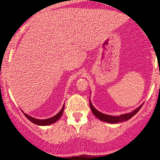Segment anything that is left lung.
<instances>
[{"label": "left lung", "instance_id": "8db88e82", "mask_svg": "<svg viewBox=\"0 0 160 160\" xmlns=\"http://www.w3.org/2000/svg\"><path fill=\"white\" fill-rule=\"evenodd\" d=\"M89 105H90V108L92 110V112L94 114L97 118H98V120L101 121H103V122H108V123H117V122H124V121H127L131 119L134 115H135L139 111V110L141 109V108L142 107L143 104H141L138 108H136L135 110H134L133 111L130 112L128 113H124V114H121L120 116H111L105 114V113H102V112L98 111V110L95 109L94 106L92 104L91 100L89 99Z\"/></svg>", "mask_w": 160, "mask_h": 160}]
</instances>
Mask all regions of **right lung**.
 Here are the masks:
<instances>
[{
  "label": "right lung",
  "instance_id": "add662e5",
  "mask_svg": "<svg viewBox=\"0 0 160 160\" xmlns=\"http://www.w3.org/2000/svg\"><path fill=\"white\" fill-rule=\"evenodd\" d=\"M64 108H65V104H64L63 107L61 109V111L58 112V113H57L56 115H55L54 117H50V118H48V119H45V120H40V119H36L34 118V117H31V116L28 115L27 113H24V114H25V117H27V119H28L29 120L31 121V122H32L33 123L36 124V125H38V126H49V125H51L52 123H54V122H56L59 120L60 117H62V115L63 114V112H64Z\"/></svg>",
  "mask_w": 160,
  "mask_h": 160
}]
</instances>
